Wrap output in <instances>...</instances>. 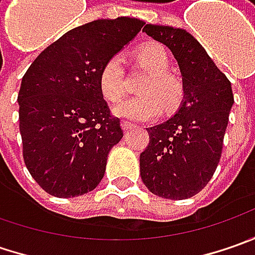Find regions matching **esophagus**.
I'll list each match as a JSON object with an SVG mask.
<instances>
[{
    "mask_svg": "<svg viewBox=\"0 0 255 255\" xmlns=\"http://www.w3.org/2000/svg\"><path fill=\"white\" fill-rule=\"evenodd\" d=\"M133 128H136V125L132 122H128V121H123L122 122V129L125 132H128V130H130Z\"/></svg>",
    "mask_w": 255,
    "mask_h": 255,
    "instance_id": "1",
    "label": "esophagus"
}]
</instances>
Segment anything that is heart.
I'll list each match as a JSON object with an SVG mask.
<instances>
[{
	"instance_id": "b5f03b06",
	"label": "heart",
	"mask_w": 255,
	"mask_h": 255,
	"mask_svg": "<svg viewBox=\"0 0 255 255\" xmlns=\"http://www.w3.org/2000/svg\"><path fill=\"white\" fill-rule=\"evenodd\" d=\"M137 61L149 75L139 86L140 95L132 96L115 108V113L132 121H150L163 111L176 106L181 98L180 81L171 74L170 56L160 45H147L137 54ZM99 88L108 102H118L128 88L125 58L121 54L112 55L101 68Z\"/></svg>"
}]
</instances>
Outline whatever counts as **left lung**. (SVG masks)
Segmentation results:
<instances>
[{
  "mask_svg": "<svg viewBox=\"0 0 255 255\" xmlns=\"http://www.w3.org/2000/svg\"><path fill=\"white\" fill-rule=\"evenodd\" d=\"M143 32L173 52L184 96L169 121L147 128L149 144L140 153V176L159 197L189 199L206 187L220 162L234 103L231 84L187 31L147 24Z\"/></svg>",
  "mask_w": 255,
  "mask_h": 255,
  "instance_id": "1",
  "label": "left lung"
}]
</instances>
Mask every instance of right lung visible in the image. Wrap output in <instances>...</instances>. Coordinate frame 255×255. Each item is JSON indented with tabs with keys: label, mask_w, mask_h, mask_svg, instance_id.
Here are the masks:
<instances>
[{
	"label": "right lung",
	"mask_w": 255,
	"mask_h": 255,
	"mask_svg": "<svg viewBox=\"0 0 255 255\" xmlns=\"http://www.w3.org/2000/svg\"><path fill=\"white\" fill-rule=\"evenodd\" d=\"M143 25L129 16L81 25L45 48L25 72L18 93L22 154L46 193L78 197L102 180L123 130L103 99L99 72Z\"/></svg>",
	"instance_id": "right-lung-1"
}]
</instances>
